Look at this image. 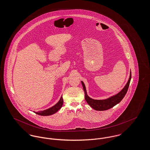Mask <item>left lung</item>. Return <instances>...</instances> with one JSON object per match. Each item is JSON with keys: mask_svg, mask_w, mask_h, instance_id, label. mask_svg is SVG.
I'll return each instance as SVG.
<instances>
[{"mask_svg": "<svg viewBox=\"0 0 150 150\" xmlns=\"http://www.w3.org/2000/svg\"><path fill=\"white\" fill-rule=\"evenodd\" d=\"M131 71L130 72V76H129V78L128 79V82L127 83L125 87L122 88V90L120 92H119L118 94L112 97H110L108 99L102 100H93L90 97H89L87 94L85 85L82 81L81 82H82L83 90L84 91L85 100H86L87 103L96 110L103 111V110H108L113 108L115 105H116L117 104H118V103H120L121 100H122L123 98L125 97L128 91L129 83L131 82Z\"/></svg>", "mask_w": 150, "mask_h": 150, "instance_id": "8db88e82", "label": "left lung"}]
</instances>
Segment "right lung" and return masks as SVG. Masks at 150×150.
Wrapping results in <instances>:
<instances>
[{
	"label": "right lung",
	"mask_w": 150,
	"mask_h": 150,
	"mask_svg": "<svg viewBox=\"0 0 150 150\" xmlns=\"http://www.w3.org/2000/svg\"><path fill=\"white\" fill-rule=\"evenodd\" d=\"M63 104V99L62 96L59 101L56 105H54L53 106L51 107L47 110H43V111H40L38 112H34L37 115H38L40 116H50V115H53L54 113H56L62 107Z\"/></svg>",
	"instance_id": "add662e5"
}]
</instances>
